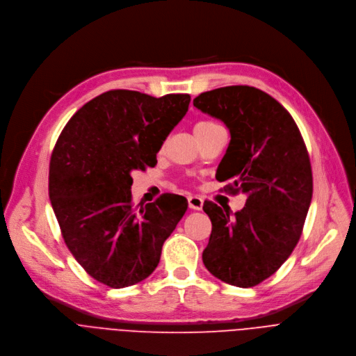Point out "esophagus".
<instances>
[{"instance_id": "obj_1", "label": "esophagus", "mask_w": 356, "mask_h": 356, "mask_svg": "<svg viewBox=\"0 0 356 356\" xmlns=\"http://www.w3.org/2000/svg\"><path fill=\"white\" fill-rule=\"evenodd\" d=\"M188 204H189V209L192 210H202V206H203V199L200 196H189L188 197Z\"/></svg>"}]
</instances>
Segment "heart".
Listing matches in <instances>:
<instances>
[{"instance_id":"1","label":"heart","mask_w":356,"mask_h":356,"mask_svg":"<svg viewBox=\"0 0 356 356\" xmlns=\"http://www.w3.org/2000/svg\"><path fill=\"white\" fill-rule=\"evenodd\" d=\"M216 123H213L210 120H202V122H197L195 124V131H200V130H204V129H209L211 126H215Z\"/></svg>"}]
</instances>
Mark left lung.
Here are the masks:
<instances>
[{
  "mask_svg": "<svg viewBox=\"0 0 356 356\" xmlns=\"http://www.w3.org/2000/svg\"><path fill=\"white\" fill-rule=\"evenodd\" d=\"M193 106L222 120L230 143L216 178L247 195L236 213L204 202L211 220L202 254L207 270L238 288L273 275L296 247L313 196V175L303 137L291 116L266 92L232 86L193 99Z\"/></svg>",
  "mask_w": 356,
  "mask_h": 356,
  "instance_id": "left-lung-1",
  "label": "left lung"
}]
</instances>
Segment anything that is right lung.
Listing matches in <instances>:
<instances>
[{
    "mask_svg": "<svg viewBox=\"0 0 356 356\" xmlns=\"http://www.w3.org/2000/svg\"><path fill=\"white\" fill-rule=\"evenodd\" d=\"M191 97L154 98L113 90L87 102L63 129L50 160L49 197L65 245L98 282L120 289L157 268L164 241L185 215L163 195L131 204V171L157 164V153L186 115Z\"/></svg>",
    "mask_w": 356,
    "mask_h": 356,
    "instance_id": "1",
    "label": "right lung"
}]
</instances>
